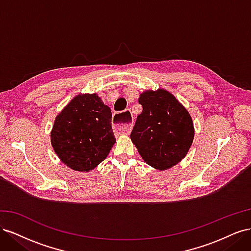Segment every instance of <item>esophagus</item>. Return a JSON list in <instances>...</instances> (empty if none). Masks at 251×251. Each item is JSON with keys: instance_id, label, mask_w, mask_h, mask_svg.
<instances>
[{"instance_id": "34e87169", "label": "esophagus", "mask_w": 251, "mask_h": 251, "mask_svg": "<svg viewBox=\"0 0 251 251\" xmlns=\"http://www.w3.org/2000/svg\"><path fill=\"white\" fill-rule=\"evenodd\" d=\"M121 114L120 113H116L114 114L113 116V130L117 134H130L131 130H132V125L131 124H123L120 123Z\"/></svg>"}]
</instances>
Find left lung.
I'll return each instance as SVG.
<instances>
[{
    "mask_svg": "<svg viewBox=\"0 0 251 251\" xmlns=\"http://www.w3.org/2000/svg\"><path fill=\"white\" fill-rule=\"evenodd\" d=\"M137 116L131 139L151 168L165 171L183 159L191 148L195 128L187 110L169 91L148 90L138 100Z\"/></svg>",
    "mask_w": 251,
    "mask_h": 251,
    "instance_id": "obj_1",
    "label": "left lung"
}]
</instances>
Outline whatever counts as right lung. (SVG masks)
Listing matches in <instances>:
<instances>
[{
    "label": "right lung",
    "instance_id": "1",
    "mask_svg": "<svg viewBox=\"0 0 251 251\" xmlns=\"http://www.w3.org/2000/svg\"><path fill=\"white\" fill-rule=\"evenodd\" d=\"M111 109L97 94H79L54 120L51 144L68 168L89 172L103 161L116 141Z\"/></svg>",
    "mask_w": 251,
    "mask_h": 251
}]
</instances>
